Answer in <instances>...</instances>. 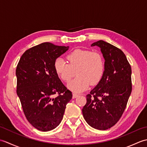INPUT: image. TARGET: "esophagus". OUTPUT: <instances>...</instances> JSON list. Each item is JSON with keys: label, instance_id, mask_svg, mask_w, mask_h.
Returning <instances> with one entry per match:
<instances>
[{"label": "esophagus", "instance_id": "obj_1", "mask_svg": "<svg viewBox=\"0 0 147 147\" xmlns=\"http://www.w3.org/2000/svg\"><path fill=\"white\" fill-rule=\"evenodd\" d=\"M78 96V94H77V93H73V98H76Z\"/></svg>", "mask_w": 147, "mask_h": 147}]
</instances>
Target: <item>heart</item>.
I'll return each mask as SVG.
<instances>
[{
  "label": "heart",
  "instance_id": "obj_1",
  "mask_svg": "<svg viewBox=\"0 0 147 147\" xmlns=\"http://www.w3.org/2000/svg\"><path fill=\"white\" fill-rule=\"evenodd\" d=\"M68 62L62 58L55 61L57 75L65 82H69L76 72L77 77L68 83L67 87L75 92L88 88L90 83L96 85L101 80L105 70L102 55L98 52L85 49H76L67 56Z\"/></svg>",
  "mask_w": 147,
  "mask_h": 147
}]
</instances>
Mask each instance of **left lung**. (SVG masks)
I'll list each match as a JSON object with an SVG mask.
<instances>
[{
  "instance_id": "1",
  "label": "left lung",
  "mask_w": 147,
  "mask_h": 147,
  "mask_svg": "<svg viewBox=\"0 0 147 147\" xmlns=\"http://www.w3.org/2000/svg\"><path fill=\"white\" fill-rule=\"evenodd\" d=\"M105 60L101 80L90 94L82 109L86 123L93 128L106 130L119 120L132 90L131 68L124 52L103 40L93 43Z\"/></svg>"
}]
</instances>
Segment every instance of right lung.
<instances>
[{"label": "right lung", "mask_w": 147, "mask_h": 147, "mask_svg": "<svg viewBox=\"0 0 147 147\" xmlns=\"http://www.w3.org/2000/svg\"><path fill=\"white\" fill-rule=\"evenodd\" d=\"M69 48L42 43L27 50L17 65V95L22 108L29 123L42 131L54 129L61 123L73 96L54 69L56 59ZM55 94L58 95L56 98Z\"/></svg>", "instance_id": "obj_1"}]
</instances>
